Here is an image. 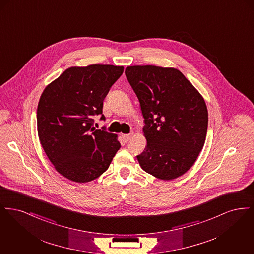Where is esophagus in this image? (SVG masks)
Masks as SVG:
<instances>
[{"label": "esophagus", "mask_w": 254, "mask_h": 254, "mask_svg": "<svg viewBox=\"0 0 254 254\" xmlns=\"http://www.w3.org/2000/svg\"><path fill=\"white\" fill-rule=\"evenodd\" d=\"M122 138H123V140L127 143V142H128V141L130 140L131 134H122Z\"/></svg>", "instance_id": "obj_1"}]
</instances>
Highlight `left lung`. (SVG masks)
Masks as SVG:
<instances>
[{
	"label": "left lung",
	"mask_w": 254,
	"mask_h": 254,
	"mask_svg": "<svg viewBox=\"0 0 254 254\" xmlns=\"http://www.w3.org/2000/svg\"><path fill=\"white\" fill-rule=\"evenodd\" d=\"M125 73L145 119L147 145L137 155L141 168L161 180L181 176L205 144L208 117L203 97L175 68L134 65Z\"/></svg>",
	"instance_id": "obj_1"
}]
</instances>
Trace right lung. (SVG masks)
<instances>
[{
    "instance_id": "1",
    "label": "right lung",
    "mask_w": 254,
    "mask_h": 254,
    "mask_svg": "<svg viewBox=\"0 0 254 254\" xmlns=\"http://www.w3.org/2000/svg\"><path fill=\"white\" fill-rule=\"evenodd\" d=\"M123 71L110 64L70 67L45 88L37 109L38 135L49 161L65 178L96 179L121 147L115 134L93 125L94 116L106 120L103 102Z\"/></svg>"
}]
</instances>
